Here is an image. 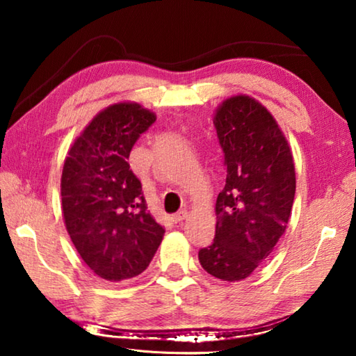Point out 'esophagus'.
Listing matches in <instances>:
<instances>
[{
  "mask_svg": "<svg viewBox=\"0 0 356 356\" xmlns=\"http://www.w3.org/2000/svg\"><path fill=\"white\" fill-rule=\"evenodd\" d=\"M186 216H188V212H186V210H180V212H177V213H174L172 216H171V220L176 222V225H179V222H182Z\"/></svg>",
  "mask_w": 356,
  "mask_h": 356,
  "instance_id": "1",
  "label": "esophagus"
}]
</instances>
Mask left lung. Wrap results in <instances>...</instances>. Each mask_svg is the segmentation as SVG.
I'll use <instances>...</instances> for the list:
<instances>
[{
    "mask_svg": "<svg viewBox=\"0 0 356 356\" xmlns=\"http://www.w3.org/2000/svg\"><path fill=\"white\" fill-rule=\"evenodd\" d=\"M213 124L227 176L215 204L213 243L200 251V262L209 275L236 282L248 278L286 232L295 165L276 119L250 95L226 99Z\"/></svg>",
    "mask_w": 356,
    "mask_h": 356,
    "instance_id": "obj_1",
    "label": "left lung"
}]
</instances>
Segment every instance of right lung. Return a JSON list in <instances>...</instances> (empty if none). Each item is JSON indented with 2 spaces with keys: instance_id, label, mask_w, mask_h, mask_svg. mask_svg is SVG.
I'll return each mask as SVG.
<instances>
[{
  "instance_id": "obj_1",
  "label": "right lung",
  "mask_w": 356,
  "mask_h": 356,
  "mask_svg": "<svg viewBox=\"0 0 356 356\" xmlns=\"http://www.w3.org/2000/svg\"><path fill=\"white\" fill-rule=\"evenodd\" d=\"M155 119L136 102H118L95 114L65 156V229L84 264L106 281L143 273L165 236L127 163L134 144Z\"/></svg>"
}]
</instances>
